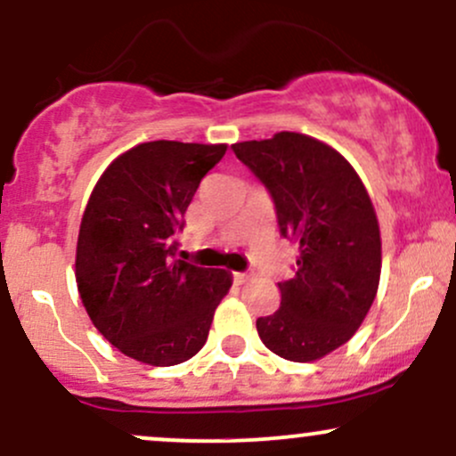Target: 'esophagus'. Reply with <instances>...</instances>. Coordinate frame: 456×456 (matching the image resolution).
<instances>
[{"label": "esophagus", "instance_id": "34e87169", "mask_svg": "<svg viewBox=\"0 0 456 456\" xmlns=\"http://www.w3.org/2000/svg\"><path fill=\"white\" fill-rule=\"evenodd\" d=\"M233 281L238 282V285H244V282L248 281V274H244V272H233Z\"/></svg>", "mask_w": 456, "mask_h": 456}]
</instances>
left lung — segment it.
<instances>
[{"mask_svg":"<svg viewBox=\"0 0 456 456\" xmlns=\"http://www.w3.org/2000/svg\"><path fill=\"white\" fill-rule=\"evenodd\" d=\"M235 156L274 199L281 233L300 246L294 279L279 282L281 308L257 319L270 352L313 362L354 337L378 296L379 223L343 154L300 133L242 141Z\"/></svg>","mask_w":456,"mask_h":456,"instance_id":"1","label":"left lung"}]
</instances>
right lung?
<instances>
[{
    "mask_svg": "<svg viewBox=\"0 0 456 456\" xmlns=\"http://www.w3.org/2000/svg\"><path fill=\"white\" fill-rule=\"evenodd\" d=\"M227 145L148 141L94 186L77 240L78 296L98 332L137 362L174 366L203 347L227 270L175 259L174 233Z\"/></svg>",
    "mask_w": 456,
    "mask_h": 456,
    "instance_id": "1",
    "label": "right lung"
}]
</instances>
